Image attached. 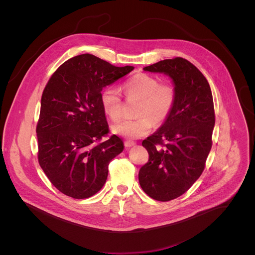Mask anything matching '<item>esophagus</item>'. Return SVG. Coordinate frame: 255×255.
<instances>
[{
  "mask_svg": "<svg viewBox=\"0 0 255 255\" xmlns=\"http://www.w3.org/2000/svg\"><path fill=\"white\" fill-rule=\"evenodd\" d=\"M134 145H135V142H133V141H130V140L125 141V146H126V147H131V146Z\"/></svg>",
  "mask_w": 255,
  "mask_h": 255,
  "instance_id": "34e87169",
  "label": "esophagus"
}]
</instances>
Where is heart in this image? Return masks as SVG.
<instances>
[{
  "label": "heart",
  "instance_id": "1",
  "mask_svg": "<svg viewBox=\"0 0 255 255\" xmlns=\"http://www.w3.org/2000/svg\"><path fill=\"white\" fill-rule=\"evenodd\" d=\"M123 90L128 98L140 99L136 119H125L116 123L112 129L115 133L127 138H139L150 132L153 122L156 125L165 123L176 105L177 92L170 82L160 80L147 73H137L124 82ZM104 112L113 121L123 116V99L114 87H106L100 96Z\"/></svg>",
  "mask_w": 255,
  "mask_h": 255
}]
</instances>
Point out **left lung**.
Instances as JSON below:
<instances>
[{
    "instance_id": "1",
    "label": "left lung",
    "mask_w": 255,
    "mask_h": 255,
    "mask_svg": "<svg viewBox=\"0 0 255 255\" xmlns=\"http://www.w3.org/2000/svg\"><path fill=\"white\" fill-rule=\"evenodd\" d=\"M143 70L168 74L177 92L169 119L142 141L149 159L138 173L146 194L158 201H170L187 191L205 168L215 125L213 97L205 76L181 57Z\"/></svg>"
}]
</instances>
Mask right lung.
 Masks as SVG:
<instances>
[{
    "mask_svg": "<svg viewBox=\"0 0 255 255\" xmlns=\"http://www.w3.org/2000/svg\"><path fill=\"white\" fill-rule=\"evenodd\" d=\"M132 70L82 54L50 77L41 98L37 155L45 175L62 193L88 198L106 182L110 161L124 150V143L116 134L108 135L101 91Z\"/></svg>",
    "mask_w": 255,
    "mask_h": 255,
    "instance_id": "1",
    "label": "right lung"
}]
</instances>
